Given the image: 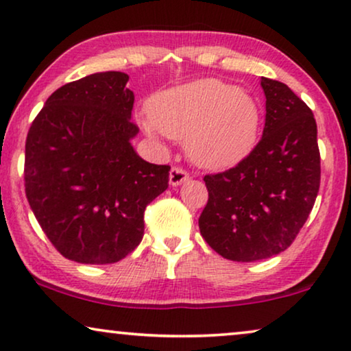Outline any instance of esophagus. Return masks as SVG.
Masks as SVG:
<instances>
[{"label": "esophagus", "instance_id": "esophagus-1", "mask_svg": "<svg viewBox=\"0 0 351 351\" xmlns=\"http://www.w3.org/2000/svg\"><path fill=\"white\" fill-rule=\"evenodd\" d=\"M189 172H186L185 169H182V167L179 166H174L169 172V184L172 186H177L180 184H184L185 180H189Z\"/></svg>", "mask_w": 351, "mask_h": 351}]
</instances>
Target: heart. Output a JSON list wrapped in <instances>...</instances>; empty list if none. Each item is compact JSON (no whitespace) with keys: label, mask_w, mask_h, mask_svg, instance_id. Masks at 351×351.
Returning <instances> with one entry per match:
<instances>
[{"label":"heart","mask_w":351,"mask_h":351,"mask_svg":"<svg viewBox=\"0 0 351 351\" xmlns=\"http://www.w3.org/2000/svg\"><path fill=\"white\" fill-rule=\"evenodd\" d=\"M262 123L257 100L238 86L208 78L153 95L143 129L152 136L185 138L196 165L220 167L241 160L256 145Z\"/></svg>","instance_id":"b5f03b06"}]
</instances>
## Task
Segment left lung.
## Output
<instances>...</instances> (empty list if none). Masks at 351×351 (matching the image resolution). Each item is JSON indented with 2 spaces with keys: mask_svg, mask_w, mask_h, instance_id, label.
Instances as JSON below:
<instances>
[{
  "mask_svg": "<svg viewBox=\"0 0 351 351\" xmlns=\"http://www.w3.org/2000/svg\"><path fill=\"white\" fill-rule=\"evenodd\" d=\"M265 128L234 167L204 176L209 198L199 215L204 241L234 262L286 251L313 209L321 180L316 121L285 83L261 80Z\"/></svg>",
  "mask_w": 351,
  "mask_h": 351,
  "instance_id": "1",
  "label": "left lung"
}]
</instances>
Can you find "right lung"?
<instances>
[{
	"mask_svg": "<svg viewBox=\"0 0 351 351\" xmlns=\"http://www.w3.org/2000/svg\"><path fill=\"white\" fill-rule=\"evenodd\" d=\"M129 76L104 71L54 90L25 142V195L43 232L65 258L105 265L143 238L145 208L167 189V165L134 152Z\"/></svg>",
	"mask_w": 351,
	"mask_h": 351,
	"instance_id": "obj_1",
	"label": "right lung"
}]
</instances>
